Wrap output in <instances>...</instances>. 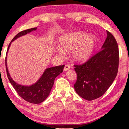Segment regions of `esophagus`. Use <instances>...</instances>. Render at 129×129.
Returning <instances> with one entry per match:
<instances>
[{"label": "esophagus", "mask_w": 129, "mask_h": 129, "mask_svg": "<svg viewBox=\"0 0 129 129\" xmlns=\"http://www.w3.org/2000/svg\"><path fill=\"white\" fill-rule=\"evenodd\" d=\"M70 69V66L69 65H65L64 68V71H67V70H69Z\"/></svg>", "instance_id": "34e87169"}]
</instances>
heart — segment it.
<instances>
[{"mask_svg": "<svg viewBox=\"0 0 129 129\" xmlns=\"http://www.w3.org/2000/svg\"><path fill=\"white\" fill-rule=\"evenodd\" d=\"M97 43V39L93 35L78 31L63 35L59 39V44L62 49L66 51L73 50V57L76 61H86L91 56ZM60 54L65 52L61 49H58Z\"/></svg>", "mask_w": 129, "mask_h": 129, "instance_id": "obj_1", "label": "heart"}]
</instances>
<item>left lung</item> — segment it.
Wrapping results in <instances>:
<instances>
[{
	"instance_id": "left-lung-1",
	"label": "left lung",
	"mask_w": 129,
	"mask_h": 129,
	"mask_svg": "<svg viewBox=\"0 0 129 129\" xmlns=\"http://www.w3.org/2000/svg\"><path fill=\"white\" fill-rule=\"evenodd\" d=\"M101 50L82 65H74L77 80L74 85L77 94L88 101L101 97L116 77L119 51L116 40L110 32Z\"/></svg>"
}]
</instances>
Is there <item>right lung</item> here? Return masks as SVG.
Here are the masks:
<instances>
[{
  "instance_id": "1",
  "label": "right lung",
  "mask_w": 129,
  "mask_h": 129,
  "mask_svg": "<svg viewBox=\"0 0 129 129\" xmlns=\"http://www.w3.org/2000/svg\"><path fill=\"white\" fill-rule=\"evenodd\" d=\"M37 27H35L24 30V31L20 32L16 36H15L11 42H10L8 47L6 57L7 74L10 83H11L20 97L26 101L31 103H35V104H38V103L42 102L49 96L50 92L51 91L53 85H54L55 79L60 73L62 72L63 69L65 66L64 65H63L47 68L39 80L35 84L30 85V86H24V85L17 84L12 79V78L10 76L7 65V53L11 43L15 40H16L17 38L28 34L33 31H35Z\"/></svg>"
}]
</instances>
